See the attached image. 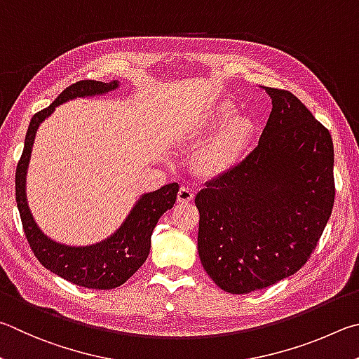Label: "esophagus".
Instances as JSON below:
<instances>
[{
    "instance_id": "34e87169",
    "label": "esophagus",
    "mask_w": 359,
    "mask_h": 359,
    "mask_svg": "<svg viewBox=\"0 0 359 359\" xmlns=\"http://www.w3.org/2000/svg\"><path fill=\"white\" fill-rule=\"evenodd\" d=\"M194 200V191L189 189V187H180L178 191V202L180 203H187V202H192Z\"/></svg>"
}]
</instances>
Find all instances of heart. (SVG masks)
Returning <instances> with one entry per match:
<instances>
[{"instance_id":"b5f03b06","label":"heart","mask_w":359,"mask_h":359,"mask_svg":"<svg viewBox=\"0 0 359 359\" xmlns=\"http://www.w3.org/2000/svg\"><path fill=\"white\" fill-rule=\"evenodd\" d=\"M235 111V105L224 100L200 113L186 129L189 142H202L209 137L200 144L196 157L198 172L205 176L216 178L230 173L248 154L255 135V121L248 115L233 117Z\"/></svg>"}]
</instances>
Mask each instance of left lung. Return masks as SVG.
<instances>
[{
  "label": "left lung",
  "instance_id": "obj_1",
  "mask_svg": "<svg viewBox=\"0 0 359 359\" xmlns=\"http://www.w3.org/2000/svg\"><path fill=\"white\" fill-rule=\"evenodd\" d=\"M273 102L259 144L196 197L198 255L224 292L262 290L304 266L334 205L330 130L290 91Z\"/></svg>",
  "mask_w": 359,
  "mask_h": 359
}]
</instances>
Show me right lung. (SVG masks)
I'll return each mask as SVG.
<instances>
[{
    "mask_svg": "<svg viewBox=\"0 0 359 359\" xmlns=\"http://www.w3.org/2000/svg\"><path fill=\"white\" fill-rule=\"evenodd\" d=\"M118 80L110 83L96 80H81L67 86L47 109L37 111L31 118L25 148L15 172V200L20 212L22 225L33 250L43 266L72 284L96 290H110L123 285L144 260L151 249V235L159 217L173 208L178 194V183L165 184L154 192L143 194L134 208L115 233L107 240L91 246H66L50 240L37 227L27 202V172L37 128L43 119L52 115L55 107L75 97L99 96L118 88Z\"/></svg>",
    "mask_w": 359,
    "mask_h": 359,
    "instance_id": "add662e5",
    "label": "right lung"
}]
</instances>
